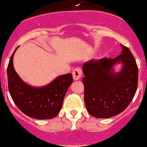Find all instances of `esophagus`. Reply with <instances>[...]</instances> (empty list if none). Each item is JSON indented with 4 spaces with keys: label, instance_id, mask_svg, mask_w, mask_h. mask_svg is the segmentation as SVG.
Wrapping results in <instances>:
<instances>
[{
    "label": "esophagus",
    "instance_id": "obj_1",
    "mask_svg": "<svg viewBox=\"0 0 147 147\" xmlns=\"http://www.w3.org/2000/svg\"><path fill=\"white\" fill-rule=\"evenodd\" d=\"M73 78L74 79L75 81H78L80 78H81V75H82V69L79 67H77L75 68L74 70H73Z\"/></svg>",
    "mask_w": 147,
    "mask_h": 147
}]
</instances>
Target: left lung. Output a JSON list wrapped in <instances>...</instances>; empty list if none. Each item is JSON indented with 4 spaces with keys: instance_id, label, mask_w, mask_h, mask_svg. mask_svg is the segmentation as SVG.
Segmentation results:
<instances>
[{
    "instance_id": "obj_1",
    "label": "left lung",
    "mask_w": 147,
    "mask_h": 147,
    "mask_svg": "<svg viewBox=\"0 0 147 147\" xmlns=\"http://www.w3.org/2000/svg\"><path fill=\"white\" fill-rule=\"evenodd\" d=\"M121 47V54L116 58L91 59L82 66L84 103L88 113L97 118H110L123 112L136 92V62L130 50ZM118 62L123 68L115 73L113 66Z\"/></svg>"
}]
</instances>
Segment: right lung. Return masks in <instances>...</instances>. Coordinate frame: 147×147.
Segmentation results:
<instances>
[{
    "label": "right lung",
    "mask_w": 147,
    "mask_h": 147,
    "mask_svg": "<svg viewBox=\"0 0 147 147\" xmlns=\"http://www.w3.org/2000/svg\"><path fill=\"white\" fill-rule=\"evenodd\" d=\"M13 54L7 68L8 90L17 107L28 117L39 120L53 118L59 113L67 90L73 82L71 74L61 75L40 88L29 85L17 74L13 66Z\"/></svg>",
    "instance_id": "right-lung-1"
}]
</instances>
